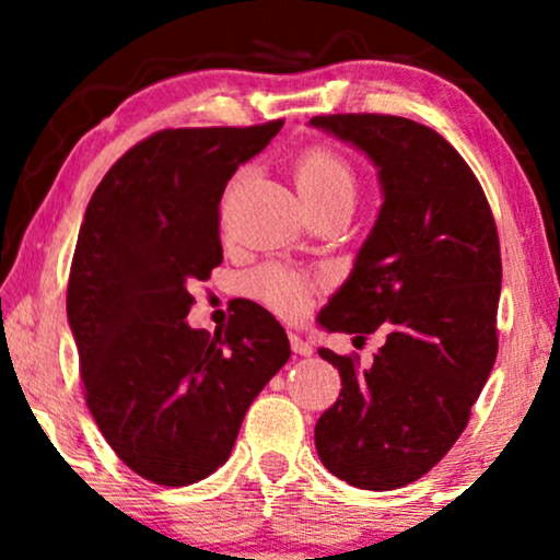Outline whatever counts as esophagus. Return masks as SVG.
Returning a JSON list of instances; mask_svg holds the SVG:
<instances>
[{
    "instance_id": "1",
    "label": "esophagus",
    "mask_w": 560,
    "mask_h": 560,
    "mask_svg": "<svg viewBox=\"0 0 560 560\" xmlns=\"http://www.w3.org/2000/svg\"><path fill=\"white\" fill-rule=\"evenodd\" d=\"M289 345H292L294 355H305V358L313 355V345L307 342V339L298 331H289Z\"/></svg>"
}]
</instances>
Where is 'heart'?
<instances>
[{
  "label": "heart",
  "instance_id": "obj_1",
  "mask_svg": "<svg viewBox=\"0 0 560 560\" xmlns=\"http://www.w3.org/2000/svg\"><path fill=\"white\" fill-rule=\"evenodd\" d=\"M298 189L307 205L329 202V199H352L355 195V171L350 160L334 147H307L294 163ZM249 298L266 302L284 316H298L307 302L305 276L287 271L281 266H266L247 279Z\"/></svg>",
  "mask_w": 560,
  "mask_h": 560
}]
</instances>
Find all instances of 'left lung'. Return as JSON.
I'll return each mask as SVG.
<instances>
[{
  "mask_svg": "<svg viewBox=\"0 0 560 560\" xmlns=\"http://www.w3.org/2000/svg\"><path fill=\"white\" fill-rule=\"evenodd\" d=\"M311 126L361 150L384 197L318 324L355 339L387 331L369 369L318 350L342 392L316 423V450L347 485L397 490L445 458L494 365L498 229L477 176L434 128L371 113L318 115Z\"/></svg>",
  "mask_w": 560,
  "mask_h": 560,
  "instance_id": "1",
  "label": "left lung"
}]
</instances>
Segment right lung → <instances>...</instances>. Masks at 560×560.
<instances>
[{"label": "right lung", "instance_id": "obj_1", "mask_svg": "<svg viewBox=\"0 0 560 560\" xmlns=\"http://www.w3.org/2000/svg\"><path fill=\"white\" fill-rule=\"evenodd\" d=\"M279 128H165L89 199L68 281L83 395L118 458L155 485H195L226 464L247 408L292 355L258 302L242 300L213 337L186 324V287L223 260V189Z\"/></svg>", "mask_w": 560, "mask_h": 560}]
</instances>
